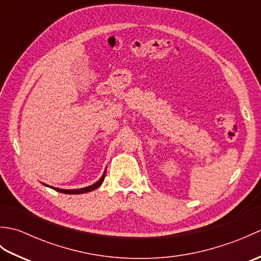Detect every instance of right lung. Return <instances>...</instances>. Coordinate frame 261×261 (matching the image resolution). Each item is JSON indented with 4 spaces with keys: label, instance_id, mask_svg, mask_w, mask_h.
<instances>
[{
    "label": "right lung",
    "instance_id": "obj_1",
    "mask_svg": "<svg viewBox=\"0 0 261 261\" xmlns=\"http://www.w3.org/2000/svg\"><path fill=\"white\" fill-rule=\"evenodd\" d=\"M105 173H107V169L104 170V173H103L102 177H101V178H99L96 182H94L93 185H90V186H87V187L79 188V190H64V188H58V187L49 186V185L45 184V182H42V185H45V186H47V187H50V188H53V190L57 191V192H59V193H64V194H84V193H88V192H92V191H94V190H96L97 187L101 186L103 180H104V178H105Z\"/></svg>",
    "mask_w": 261,
    "mask_h": 261
}]
</instances>
